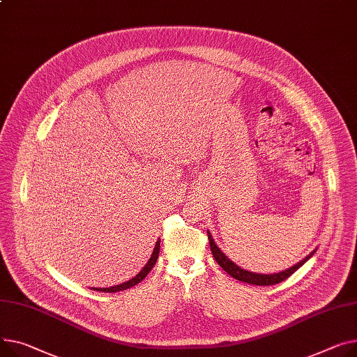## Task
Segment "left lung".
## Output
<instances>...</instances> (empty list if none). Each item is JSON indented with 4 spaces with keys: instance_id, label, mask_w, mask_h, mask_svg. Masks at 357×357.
Wrapping results in <instances>:
<instances>
[{
    "instance_id": "obj_1",
    "label": "left lung",
    "mask_w": 357,
    "mask_h": 357,
    "mask_svg": "<svg viewBox=\"0 0 357 357\" xmlns=\"http://www.w3.org/2000/svg\"><path fill=\"white\" fill-rule=\"evenodd\" d=\"M208 232V240H209V247H211V251H212V255L213 258H215L217 263L220 264V267H222L231 277H234L235 280H240V281H244V282H248V284H252V286H273V284H277V282H281L286 278H289L294 271H297L305 261L310 259L313 257V254L316 252V250H313L310 254H308L307 257H304L300 263H297L296 266L287 268V270H282L280 273H274V274H261V273H252V271H248V270H244L241 268L240 266H236L234 261H231L224 252L217 245V243L213 241L212 235L209 231Z\"/></svg>"
}]
</instances>
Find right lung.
<instances>
[{
	"label": "right lung",
	"instance_id": "add662e5",
	"mask_svg": "<svg viewBox=\"0 0 357 357\" xmlns=\"http://www.w3.org/2000/svg\"><path fill=\"white\" fill-rule=\"evenodd\" d=\"M159 248H160V240H158V241H156L155 248H153V252H152V255H151L149 261L146 263V266H145L144 268H142V270L139 271V274H136L133 278L128 280L126 282L117 284V286H113V287H103V289H96V287H93V290H98V291H102V293H116V291L128 290V289H130V287L136 286V284H139L142 280H144V278L151 273V270H152V268H153V266L156 264L158 257H159Z\"/></svg>",
	"mask_w": 357,
	"mask_h": 357
}]
</instances>
